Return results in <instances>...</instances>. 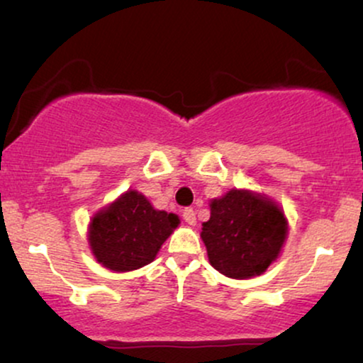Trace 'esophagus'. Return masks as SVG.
<instances>
[{
  "instance_id": "1",
  "label": "esophagus",
  "mask_w": 363,
  "mask_h": 363,
  "mask_svg": "<svg viewBox=\"0 0 363 363\" xmlns=\"http://www.w3.org/2000/svg\"><path fill=\"white\" fill-rule=\"evenodd\" d=\"M182 218L186 220V223L196 225V213H194L193 208H186V210L182 211Z\"/></svg>"
}]
</instances>
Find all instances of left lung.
Masks as SVG:
<instances>
[{"label": "left lung", "instance_id": "8db88e82", "mask_svg": "<svg viewBox=\"0 0 363 363\" xmlns=\"http://www.w3.org/2000/svg\"><path fill=\"white\" fill-rule=\"evenodd\" d=\"M201 239L208 259L225 277H259L280 254L289 223L273 199L245 189H232L210 205Z\"/></svg>", "mask_w": 363, "mask_h": 363}]
</instances>
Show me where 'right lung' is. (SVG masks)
<instances>
[{
	"label": "right lung",
	"instance_id": "1",
	"mask_svg": "<svg viewBox=\"0 0 363 363\" xmlns=\"http://www.w3.org/2000/svg\"><path fill=\"white\" fill-rule=\"evenodd\" d=\"M177 225V215L155 210L143 194L129 189L94 215L89 244L104 268L133 272L155 259Z\"/></svg>",
	"mask_w": 363,
	"mask_h": 363
}]
</instances>
